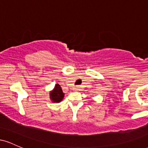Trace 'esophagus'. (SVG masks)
I'll return each instance as SVG.
<instances>
[{
  "label": "esophagus",
  "mask_w": 148,
  "mask_h": 148,
  "mask_svg": "<svg viewBox=\"0 0 148 148\" xmlns=\"http://www.w3.org/2000/svg\"><path fill=\"white\" fill-rule=\"evenodd\" d=\"M74 90H75V91L80 90V87H79V86H76V87L74 88Z\"/></svg>",
  "instance_id": "esophagus-1"
}]
</instances>
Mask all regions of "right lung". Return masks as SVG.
Returning a JSON list of instances; mask_svg holds the SVG:
<instances>
[{"label": "right lung", "mask_w": 148, "mask_h": 148, "mask_svg": "<svg viewBox=\"0 0 148 148\" xmlns=\"http://www.w3.org/2000/svg\"><path fill=\"white\" fill-rule=\"evenodd\" d=\"M64 94L60 86L58 84H56L55 88L52 91L50 92V98L53 102L58 103L63 99Z\"/></svg>", "instance_id": "obj_1"}]
</instances>
